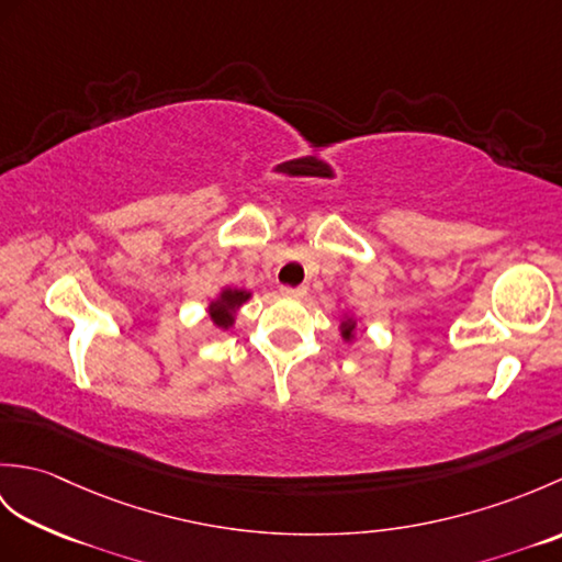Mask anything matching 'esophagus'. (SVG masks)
<instances>
[{"mask_svg":"<svg viewBox=\"0 0 562 562\" xmlns=\"http://www.w3.org/2000/svg\"><path fill=\"white\" fill-rule=\"evenodd\" d=\"M280 294L288 296V300H304L306 288H282Z\"/></svg>","mask_w":562,"mask_h":562,"instance_id":"1","label":"esophagus"}]
</instances>
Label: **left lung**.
<instances>
[{"instance_id": "1", "label": "left lung", "mask_w": 562, "mask_h": 562, "mask_svg": "<svg viewBox=\"0 0 562 562\" xmlns=\"http://www.w3.org/2000/svg\"><path fill=\"white\" fill-rule=\"evenodd\" d=\"M357 328H360V316L342 314L338 330H340V338H342L345 342H355V340H357Z\"/></svg>"}]
</instances>
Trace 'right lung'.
Here are the masks:
<instances>
[{
    "instance_id": "obj_1",
    "label": "right lung",
    "mask_w": 562,
    "mask_h": 562,
    "mask_svg": "<svg viewBox=\"0 0 562 562\" xmlns=\"http://www.w3.org/2000/svg\"><path fill=\"white\" fill-rule=\"evenodd\" d=\"M254 292L250 290H236V288H224L207 302V318L217 330H229L236 324L238 308H241Z\"/></svg>"
}]
</instances>
